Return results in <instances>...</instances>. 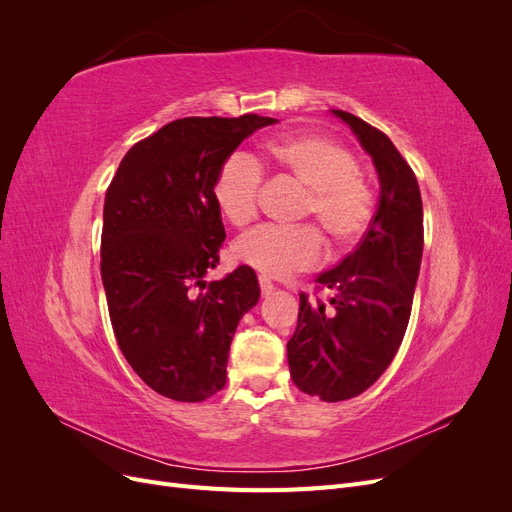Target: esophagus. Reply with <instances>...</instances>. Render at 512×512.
<instances>
[{
    "label": "esophagus",
    "mask_w": 512,
    "mask_h": 512,
    "mask_svg": "<svg viewBox=\"0 0 512 512\" xmlns=\"http://www.w3.org/2000/svg\"><path fill=\"white\" fill-rule=\"evenodd\" d=\"M258 284H260V294H262V297H269V294L275 290L273 282L269 280V277H265V275L258 277Z\"/></svg>",
    "instance_id": "34e87169"
}]
</instances>
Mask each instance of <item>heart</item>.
Returning a JSON list of instances; mask_svg holds the SVG:
<instances>
[{
  "instance_id": "b5f03b06",
  "label": "heart",
  "mask_w": 512,
  "mask_h": 512,
  "mask_svg": "<svg viewBox=\"0 0 512 512\" xmlns=\"http://www.w3.org/2000/svg\"><path fill=\"white\" fill-rule=\"evenodd\" d=\"M267 158L305 190L301 218H314L318 228L309 224L256 226L232 245L239 262L267 277H284L318 265L321 231L333 254L348 252L361 241L374 220L376 196L359 175V162L346 147L324 136L305 134L269 143ZM262 183V164L252 153L235 151L218 170L213 198L232 224H245L258 211Z\"/></svg>"
}]
</instances>
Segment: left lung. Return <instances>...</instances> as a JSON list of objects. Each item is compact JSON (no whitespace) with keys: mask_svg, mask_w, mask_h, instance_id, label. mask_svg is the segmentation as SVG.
Masks as SVG:
<instances>
[{"mask_svg":"<svg viewBox=\"0 0 512 512\" xmlns=\"http://www.w3.org/2000/svg\"><path fill=\"white\" fill-rule=\"evenodd\" d=\"M344 119L369 153L380 179V200L363 241L318 288L333 299L309 301L301 292L288 367L299 391L322 401L361 395L391 365L408 329L423 258V200L410 164L391 138L346 111Z\"/></svg>","mask_w":512,"mask_h":512,"instance_id":"left-lung-1","label":"left lung"}]
</instances>
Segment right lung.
I'll use <instances>...</instances> for the list:
<instances>
[{"instance_id": "right-lung-1", "label": "right lung", "mask_w": 512, "mask_h": 512, "mask_svg": "<svg viewBox=\"0 0 512 512\" xmlns=\"http://www.w3.org/2000/svg\"><path fill=\"white\" fill-rule=\"evenodd\" d=\"M273 117H183L132 145L104 198L100 273L126 361L149 389L205 401L224 389L232 335L258 303L254 269L205 282L226 239L213 183Z\"/></svg>"}]
</instances>
